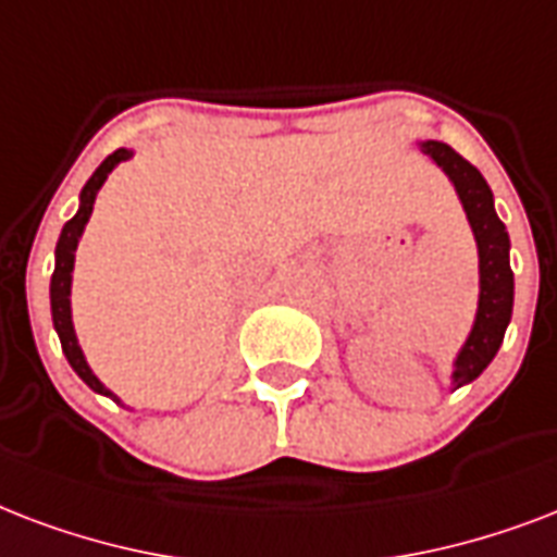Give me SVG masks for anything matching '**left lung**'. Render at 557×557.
<instances>
[{"instance_id":"left-lung-1","label":"left lung","mask_w":557,"mask_h":557,"mask_svg":"<svg viewBox=\"0 0 557 557\" xmlns=\"http://www.w3.org/2000/svg\"><path fill=\"white\" fill-rule=\"evenodd\" d=\"M418 148L442 168L447 180L454 183L462 209L471 223L473 238H476V252H480V305H476V319L465 346L454 360V389L465 383L476 381L488 363L497 357L506 327L511 322V308H515V273L508 264V240L506 223L497 218L494 209V194H491L485 176L476 168L456 153L444 141L426 139L418 141Z\"/></svg>"}]
</instances>
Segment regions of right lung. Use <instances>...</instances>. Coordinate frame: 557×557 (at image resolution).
I'll list each match as a JSON object with an SVG mask.
<instances>
[{"mask_svg": "<svg viewBox=\"0 0 557 557\" xmlns=\"http://www.w3.org/2000/svg\"><path fill=\"white\" fill-rule=\"evenodd\" d=\"M133 157V150L127 148H119L115 153L103 159L101 165L95 168V174L86 180V185L81 188V206H77L75 218L69 220L63 232H60L58 238V249H54V273H51V322H54V331H58L60 337V346H63V355H66L69 366L75 369L77 377L89 386L92 392L98 395H107V398H113L115 404H122V400L115 398L113 392L107 389L95 372L89 369L84 357V348L77 346V334H75V325H72V270H75V249H77V240L84 235L86 223H89V214H92V206H95V197L101 191V185L107 183V176L113 171L119 162H127Z\"/></svg>", "mask_w": 557, "mask_h": 557, "instance_id": "add662e5", "label": "right lung"}]
</instances>
